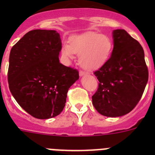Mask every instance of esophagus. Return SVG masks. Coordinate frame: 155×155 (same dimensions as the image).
<instances>
[{
  "instance_id": "obj_1",
  "label": "esophagus",
  "mask_w": 155,
  "mask_h": 155,
  "mask_svg": "<svg viewBox=\"0 0 155 155\" xmlns=\"http://www.w3.org/2000/svg\"><path fill=\"white\" fill-rule=\"evenodd\" d=\"M87 72H85V71H80V72H79V75H80V77L84 76V75H87Z\"/></svg>"
}]
</instances>
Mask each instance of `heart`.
<instances>
[{
	"label": "heart",
	"instance_id": "1",
	"mask_svg": "<svg viewBox=\"0 0 155 155\" xmlns=\"http://www.w3.org/2000/svg\"><path fill=\"white\" fill-rule=\"evenodd\" d=\"M113 50V42L109 36L97 32H87L73 35L68 39V44L61 47V54L66 60L79 54V64L88 71L98 69L109 61Z\"/></svg>",
	"mask_w": 155,
	"mask_h": 155
}]
</instances>
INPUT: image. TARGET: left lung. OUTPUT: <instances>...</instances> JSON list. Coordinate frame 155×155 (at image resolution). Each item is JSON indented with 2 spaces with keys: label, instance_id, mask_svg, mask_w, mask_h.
Masks as SVG:
<instances>
[{
  "label": "left lung",
  "instance_id": "8db88e82",
  "mask_svg": "<svg viewBox=\"0 0 155 155\" xmlns=\"http://www.w3.org/2000/svg\"><path fill=\"white\" fill-rule=\"evenodd\" d=\"M113 50L109 61L94 71L98 90L92 104L102 116L119 117L134 109L148 81L141 45L124 29L113 31Z\"/></svg>",
  "mask_w": 155,
  "mask_h": 155
}]
</instances>
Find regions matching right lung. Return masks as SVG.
<instances>
[{"mask_svg":"<svg viewBox=\"0 0 155 155\" xmlns=\"http://www.w3.org/2000/svg\"><path fill=\"white\" fill-rule=\"evenodd\" d=\"M61 47L57 31L35 29L11 50L9 89L20 106L35 118L58 116L65 106L68 89L79 78L77 70L60 63Z\"/></svg>","mask_w":155,"mask_h":155,"instance_id":"1","label":"right lung"}]
</instances>
